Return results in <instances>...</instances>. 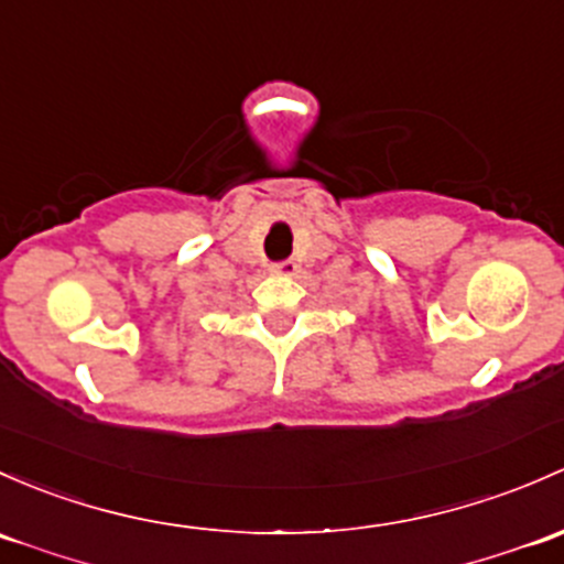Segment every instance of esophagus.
Returning a JSON list of instances; mask_svg holds the SVG:
<instances>
[{
    "label": "esophagus",
    "instance_id": "obj_1",
    "mask_svg": "<svg viewBox=\"0 0 564 564\" xmlns=\"http://www.w3.org/2000/svg\"><path fill=\"white\" fill-rule=\"evenodd\" d=\"M270 272H272V275H294V272H297V262H292V259H283V262H272Z\"/></svg>",
    "mask_w": 564,
    "mask_h": 564
}]
</instances>
